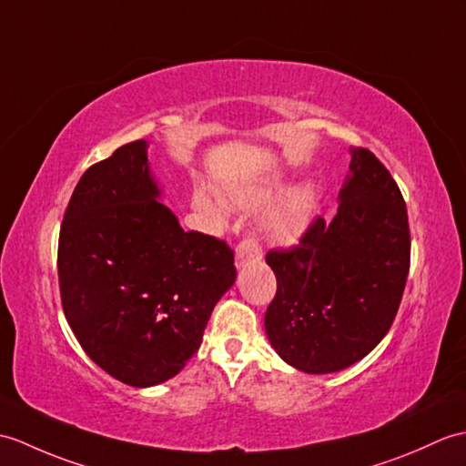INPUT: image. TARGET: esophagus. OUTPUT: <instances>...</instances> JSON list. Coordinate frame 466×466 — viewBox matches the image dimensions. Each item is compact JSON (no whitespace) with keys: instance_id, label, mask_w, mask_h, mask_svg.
<instances>
[{"instance_id":"34e87169","label":"esophagus","mask_w":466,"mask_h":466,"mask_svg":"<svg viewBox=\"0 0 466 466\" xmlns=\"http://www.w3.org/2000/svg\"><path fill=\"white\" fill-rule=\"evenodd\" d=\"M262 259V248H259L254 236H248L236 248V268H244Z\"/></svg>"}]
</instances>
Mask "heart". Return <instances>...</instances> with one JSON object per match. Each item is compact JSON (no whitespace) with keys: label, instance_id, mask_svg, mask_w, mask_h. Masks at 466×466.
<instances>
[{"label":"heart","instance_id":"heart-1","mask_svg":"<svg viewBox=\"0 0 466 466\" xmlns=\"http://www.w3.org/2000/svg\"><path fill=\"white\" fill-rule=\"evenodd\" d=\"M276 180H262L254 184L224 188V200L238 208H256L274 197ZM198 208L207 214H222V204L216 202L204 190L197 192ZM316 207V187L311 182H301L278 197L262 214V230L276 242H289L306 228Z\"/></svg>","mask_w":466,"mask_h":466}]
</instances>
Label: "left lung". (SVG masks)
<instances>
[{
    "label": "left lung",
    "mask_w": 466,
    "mask_h": 466,
    "mask_svg": "<svg viewBox=\"0 0 466 466\" xmlns=\"http://www.w3.org/2000/svg\"><path fill=\"white\" fill-rule=\"evenodd\" d=\"M338 202L299 246L266 256L278 279L266 335L288 365L313 375L345 370L385 338L409 274L405 200L371 150L351 148Z\"/></svg>",
    "instance_id": "obj_1"
}]
</instances>
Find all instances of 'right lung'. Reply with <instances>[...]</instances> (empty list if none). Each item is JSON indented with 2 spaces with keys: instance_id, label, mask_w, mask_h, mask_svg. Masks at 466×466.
Masks as SVG:
<instances>
[{
  "instance_id": "add662e5",
  "label": "right lung",
  "mask_w": 466,
  "mask_h": 466,
  "mask_svg": "<svg viewBox=\"0 0 466 466\" xmlns=\"http://www.w3.org/2000/svg\"><path fill=\"white\" fill-rule=\"evenodd\" d=\"M147 148L135 140L85 170L57 252L75 338L103 371L133 387L165 383L187 365L236 279L226 242L184 232L160 202Z\"/></svg>"
}]
</instances>
